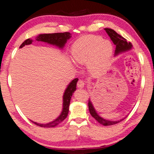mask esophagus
Masks as SVG:
<instances>
[{"instance_id": "obj_1", "label": "esophagus", "mask_w": 154, "mask_h": 154, "mask_svg": "<svg viewBox=\"0 0 154 154\" xmlns=\"http://www.w3.org/2000/svg\"><path fill=\"white\" fill-rule=\"evenodd\" d=\"M85 81H83V80H81V79H80L79 81H78V83H77V86L79 88H84L85 87Z\"/></svg>"}]
</instances>
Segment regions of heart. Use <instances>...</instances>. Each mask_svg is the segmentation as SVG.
I'll return each mask as SVG.
<instances>
[{
  "instance_id": "heart-1",
  "label": "heart",
  "mask_w": 154,
  "mask_h": 154,
  "mask_svg": "<svg viewBox=\"0 0 154 154\" xmlns=\"http://www.w3.org/2000/svg\"><path fill=\"white\" fill-rule=\"evenodd\" d=\"M112 53L111 42L94 35L80 38L71 48V54L75 62L80 64L89 63L90 68L94 71L106 67Z\"/></svg>"
}]
</instances>
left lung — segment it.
<instances>
[{
    "label": "left lung",
    "instance_id": "8db88e82",
    "mask_svg": "<svg viewBox=\"0 0 154 154\" xmlns=\"http://www.w3.org/2000/svg\"><path fill=\"white\" fill-rule=\"evenodd\" d=\"M104 30L106 31L107 34L109 35V37H110L111 41H113V43H114V45H116L115 55H118V54L121 53V52L128 51V50L132 49V43H130V42H128L127 40L124 38L123 36H121V35H119V33H117L114 30L109 28L104 29ZM88 107H89L90 113L92 116L93 117L98 123H100V124H102V125L104 126L115 125V124H117L118 123H119L120 121H121L122 120H123L121 119L118 121H109V120L104 119L103 118L100 116L98 115V113H97V111H95V109H94L93 105H92V103L91 102L90 100H88Z\"/></svg>",
    "mask_w": 154,
    "mask_h": 154
}]
</instances>
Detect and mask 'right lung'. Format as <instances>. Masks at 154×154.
<instances>
[{
  "label": "right lung",
  "mask_w": 154,
  "mask_h": 154,
  "mask_svg": "<svg viewBox=\"0 0 154 154\" xmlns=\"http://www.w3.org/2000/svg\"><path fill=\"white\" fill-rule=\"evenodd\" d=\"M71 33L69 32L64 33H44V34H40L36 37L37 41H43L45 43H48L52 45H54L57 46L60 48H62L64 47L65 43H66L67 40L71 38ZM33 40L30 38L26 39L22 43V45L20 46V48L24 47V45H30L32 43ZM79 79H74L69 85L67 86L66 90H65L64 95H63V109L61 114L54 121L50 122V123L46 124L38 123L36 122L32 121L35 125L42 128H54L55 126L58 125L59 124L64 121L66 119L69 113V107L70 104L71 98L72 97V94L75 90H76V84Z\"/></svg>",
  "instance_id": "add662e5"
}]
</instances>
